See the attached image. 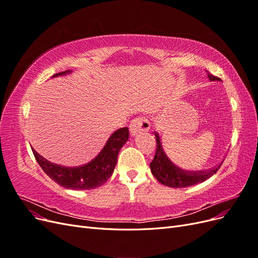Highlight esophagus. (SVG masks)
<instances>
[{
	"label": "esophagus",
	"instance_id": "obj_1",
	"mask_svg": "<svg viewBox=\"0 0 258 258\" xmlns=\"http://www.w3.org/2000/svg\"><path fill=\"white\" fill-rule=\"evenodd\" d=\"M151 129V122L146 117L140 116L132 119L130 123V134L131 136H136L139 132H145Z\"/></svg>",
	"mask_w": 258,
	"mask_h": 258
}]
</instances>
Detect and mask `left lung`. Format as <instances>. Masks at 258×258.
<instances>
[{
	"instance_id": "1",
	"label": "left lung",
	"mask_w": 258,
	"mask_h": 258,
	"mask_svg": "<svg viewBox=\"0 0 258 258\" xmlns=\"http://www.w3.org/2000/svg\"><path fill=\"white\" fill-rule=\"evenodd\" d=\"M208 77L210 81H220L218 77L210 73H208ZM155 137L157 147H156L155 157L151 162L150 167L153 175L157 178V181L166 186L173 187V188H183V187H189L195 184L202 183L215 174L223 163L222 162L216 168L207 171H198V172L181 169L168 157V155L163 150L160 137L157 132H155Z\"/></svg>"
}]
</instances>
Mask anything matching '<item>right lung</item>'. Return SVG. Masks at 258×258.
Segmentation results:
<instances>
[{
    "instance_id": "1",
    "label": "right lung",
    "mask_w": 258,
    "mask_h": 258,
    "mask_svg": "<svg viewBox=\"0 0 258 258\" xmlns=\"http://www.w3.org/2000/svg\"><path fill=\"white\" fill-rule=\"evenodd\" d=\"M72 71H64L54 74L53 77L66 75ZM129 139V129L127 127L116 130L108 138L107 142L101 152L86 165L69 168L56 165L32 150L38 165L52 181L62 187L74 190L93 189L103 185L114 172L119 151Z\"/></svg>"
}]
</instances>
